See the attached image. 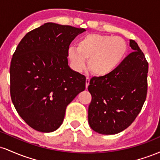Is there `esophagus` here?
I'll return each instance as SVG.
<instances>
[{
  "mask_svg": "<svg viewBox=\"0 0 160 160\" xmlns=\"http://www.w3.org/2000/svg\"><path fill=\"white\" fill-rule=\"evenodd\" d=\"M89 82H90V78H86V88H87L88 86L89 85Z\"/></svg>",
  "mask_w": 160,
  "mask_h": 160,
  "instance_id": "esophagus-1",
  "label": "esophagus"
}]
</instances>
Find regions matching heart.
Wrapping results in <instances>:
<instances>
[{
	"mask_svg": "<svg viewBox=\"0 0 160 160\" xmlns=\"http://www.w3.org/2000/svg\"><path fill=\"white\" fill-rule=\"evenodd\" d=\"M127 44L122 38L108 34H90L82 37L77 47H71L68 57L77 72L86 68L95 75L104 77L111 74L123 62L127 53Z\"/></svg>",
	"mask_w": 160,
	"mask_h": 160,
	"instance_id": "heart-1",
	"label": "heart"
}]
</instances>
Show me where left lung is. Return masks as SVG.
Wrapping results in <instances>:
<instances>
[{"label": "left lung", "instance_id": "1", "mask_svg": "<svg viewBox=\"0 0 160 160\" xmlns=\"http://www.w3.org/2000/svg\"><path fill=\"white\" fill-rule=\"evenodd\" d=\"M129 46L134 51L113 72L94 77L88 86V122L99 134L115 135L128 128L146 100L148 63L135 40H130Z\"/></svg>", "mask_w": 160, "mask_h": 160}]
</instances>
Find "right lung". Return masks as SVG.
Here are the masks:
<instances>
[{
  "label": "right lung",
  "instance_id": "add662e5",
  "mask_svg": "<svg viewBox=\"0 0 160 160\" xmlns=\"http://www.w3.org/2000/svg\"><path fill=\"white\" fill-rule=\"evenodd\" d=\"M85 31L47 22L27 33L16 47L10 68L11 99L37 131L58 129L67 106L85 89V76L73 71L67 58L72 40Z\"/></svg>",
  "mask_w": 160,
  "mask_h": 160
}]
</instances>
